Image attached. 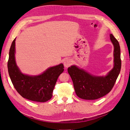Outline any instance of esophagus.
<instances>
[{"label":"esophagus","mask_w":130,"mask_h":130,"mask_svg":"<svg viewBox=\"0 0 130 130\" xmlns=\"http://www.w3.org/2000/svg\"><path fill=\"white\" fill-rule=\"evenodd\" d=\"M72 61L70 59H67L64 61V66L66 68H68L69 67L72 65Z\"/></svg>","instance_id":"34e87169"}]
</instances>
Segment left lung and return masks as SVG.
Returning a JSON list of instances; mask_svg holds the SVG:
<instances>
[{
	"mask_svg": "<svg viewBox=\"0 0 130 130\" xmlns=\"http://www.w3.org/2000/svg\"><path fill=\"white\" fill-rule=\"evenodd\" d=\"M110 39L114 45V67L106 76L92 75L75 65L68 68L76 95L82 99H99L108 94L115 85L121 69L120 49L112 34H110Z\"/></svg>",
	"mask_w": 130,
	"mask_h": 130,
	"instance_id": "8db88e82",
	"label": "left lung"
}]
</instances>
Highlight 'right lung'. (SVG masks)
<instances>
[{"mask_svg": "<svg viewBox=\"0 0 130 130\" xmlns=\"http://www.w3.org/2000/svg\"><path fill=\"white\" fill-rule=\"evenodd\" d=\"M15 41L11 45L7 68L11 80L17 92L24 98L31 101L44 103L49 100L57 78L64 71V66L61 63L50 67L42 74L30 76L23 74L15 60Z\"/></svg>", "mask_w": 130, "mask_h": 130, "instance_id": "add662e5", "label": "right lung"}]
</instances>
